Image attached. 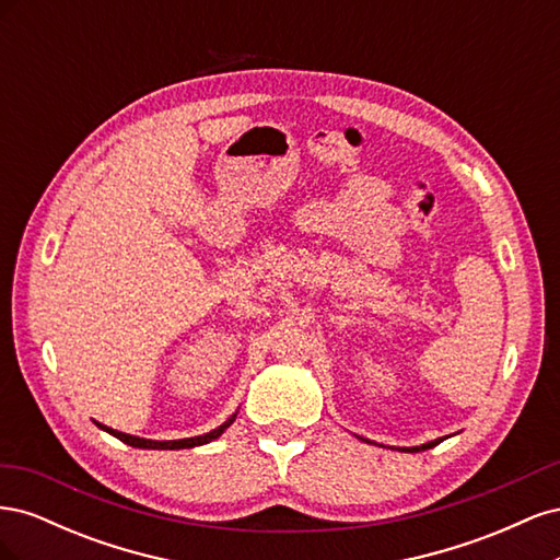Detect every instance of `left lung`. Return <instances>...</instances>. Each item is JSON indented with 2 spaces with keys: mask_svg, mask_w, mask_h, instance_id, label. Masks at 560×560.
<instances>
[{
  "mask_svg": "<svg viewBox=\"0 0 560 560\" xmlns=\"http://www.w3.org/2000/svg\"><path fill=\"white\" fill-rule=\"evenodd\" d=\"M439 442H444V439H434V442H428V444H422V446H409V448H399V451H406V453H418V451H428V448H432V446H436Z\"/></svg>",
  "mask_w": 560,
  "mask_h": 560,
  "instance_id": "1",
  "label": "left lung"
}]
</instances>
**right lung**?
I'll use <instances>...</instances> for the list:
<instances>
[{
    "mask_svg": "<svg viewBox=\"0 0 560 560\" xmlns=\"http://www.w3.org/2000/svg\"><path fill=\"white\" fill-rule=\"evenodd\" d=\"M235 416H238V413H233L231 418H226V422H222V425H219V428H217V430H212V432H208V434H200V436H189V439H171V442H154V439H142V436H135V434L118 432V430H112V428L103 425V422H95V425H97L100 430L109 432L112 436L121 439L124 444H128V446H132V448H151V451H179V448H194V446H202V444H210V442H214L217 436H222V434H224V430H226V428L231 425V422L235 420Z\"/></svg>",
    "mask_w": 560,
    "mask_h": 560,
    "instance_id": "add662e5",
    "label": "right lung"
}]
</instances>
